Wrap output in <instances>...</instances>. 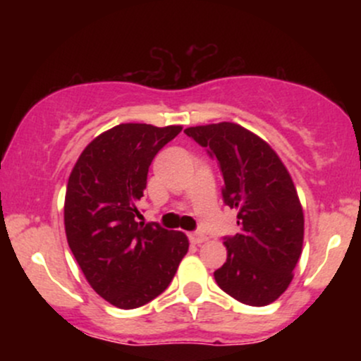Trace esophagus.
Wrapping results in <instances>:
<instances>
[{"instance_id": "34e87169", "label": "esophagus", "mask_w": 361, "mask_h": 361, "mask_svg": "<svg viewBox=\"0 0 361 361\" xmlns=\"http://www.w3.org/2000/svg\"><path fill=\"white\" fill-rule=\"evenodd\" d=\"M188 239L192 244H202L207 241V235L202 233H192V234H188Z\"/></svg>"}]
</instances>
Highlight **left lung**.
<instances>
[{
	"label": "left lung",
	"instance_id": "obj_1",
	"mask_svg": "<svg viewBox=\"0 0 361 361\" xmlns=\"http://www.w3.org/2000/svg\"><path fill=\"white\" fill-rule=\"evenodd\" d=\"M222 173L224 204L239 233L224 239L227 259L214 279L246 305L275 302L293 279L304 243V212L292 176L270 144L233 122L185 128Z\"/></svg>",
	"mask_w": 361,
	"mask_h": 361
}]
</instances>
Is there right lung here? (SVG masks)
<instances>
[{
  "label": "right lung",
  "mask_w": 361,
  "mask_h": 361,
  "mask_svg": "<svg viewBox=\"0 0 361 361\" xmlns=\"http://www.w3.org/2000/svg\"><path fill=\"white\" fill-rule=\"evenodd\" d=\"M180 132L181 126L120 123L91 140L69 175L68 244L91 288L118 309L163 293L188 251L180 231L135 221L149 166Z\"/></svg>",
  "instance_id": "add662e5"
}]
</instances>
